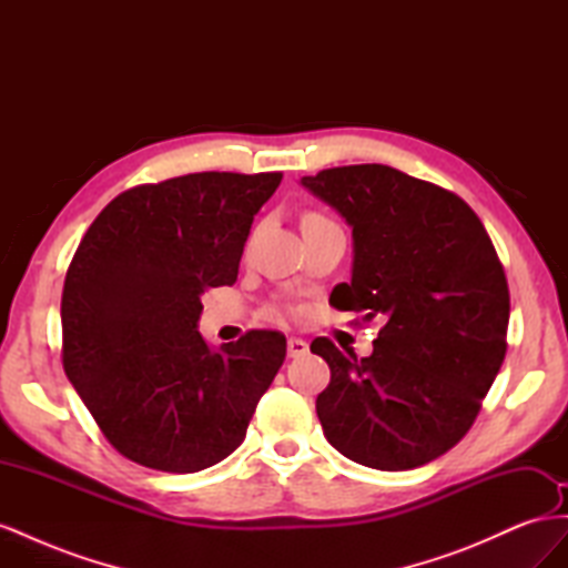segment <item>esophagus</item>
I'll return each mask as SVG.
<instances>
[{"label":"esophagus","instance_id":"1","mask_svg":"<svg viewBox=\"0 0 568 568\" xmlns=\"http://www.w3.org/2000/svg\"><path fill=\"white\" fill-rule=\"evenodd\" d=\"M286 346H288V357H294V359L311 353V346H307V341H303V338H296V336H291V338H288V343H286Z\"/></svg>","mask_w":568,"mask_h":568}]
</instances>
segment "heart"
I'll use <instances>...</instances> for the list:
<instances>
[{"instance_id": "heart-1", "label": "heart", "mask_w": 568, "mask_h": 568, "mask_svg": "<svg viewBox=\"0 0 568 568\" xmlns=\"http://www.w3.org/2000/svg\"><path fill=\"white\" fill-rule=\"evenodd\" d=\"M317 217H322V215H320V213H307V215H305V220H317ZM305 220H303V222H305Z\"/></svg>"}]
</instances>
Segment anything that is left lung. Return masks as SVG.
<instances>
[{
	"label": "left lung",
	"instance_id": "obj_1",
	"mask_svg": "<svg viewBox=\"0 0 568 568\" xmlns=\"http://www.w3.org/2000/svg\"><path fill=\"white\" fill-rule=\"evenodd\" d=\"M301 182L353 227V280L329 303L384 320L369 357L311 343L332 369L317 395L324 436L372 469L422 467L467 436L503 367L505 267L469 203L434 182L379 163Z\"/></svg>",
	"mask_w": 568,
	"mask_h": 568
}]
</instances>
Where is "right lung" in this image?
Listing matches in <instances>:
<instances>
[{
    "label": "right lung",
    "instance_id": "1",
    "mask_svg": "<svg viewBox=\"0 0 568 568\" xmlns=\"http://www.w3.org/2000/svg\"><path fill=\"white\" fill-rule=\"evenodd\" d=\"M282 173H192L118 194L65 272L61 363L113 448L194 474L246 438L286 336L251 329L211 351L201 296L232 286L253 215Z\"/></svg>",
    "mask_w": 568,
    "mask_h": 568
}]
</instances>
